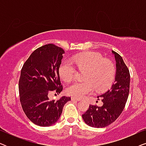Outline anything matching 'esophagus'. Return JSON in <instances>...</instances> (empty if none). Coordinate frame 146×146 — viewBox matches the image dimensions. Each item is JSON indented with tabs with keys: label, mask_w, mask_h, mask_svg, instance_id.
Segmentation results:
<instances>
[{
	"label": "esophagus",
	"mask_w": 146,
	"mask_h": 146,
	"mask_svg": "<svg viewBox=\"0 0 146 146\" xmlns=\"http://www.w3.org/2000/svg\"><path fill=\"white\" fill-rule=\"evenodd\" d=\"M71 100H77V101H80V100H81L80 99H79V98H75V97H72V98H71Z\"/></svg>",
	"instance_id": "34e87169"
}]
</instances>
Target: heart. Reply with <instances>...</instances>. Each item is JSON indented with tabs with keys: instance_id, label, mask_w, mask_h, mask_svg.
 I'll return each instance as SVG.
<instances>
[{
	"instance_id": "b5f03b06",
	"label": "heart",
	"mask_w": 146,
	"mask_h": 146,
	"mask_svg": "<svg viewBox=\"0 0 146 146\" xmlns=\"http://www.w3.org/2000/svg\"><path fill=\"white\" fill-rule=\"evenodd\" d=\"M78 68H86L84 82H75L66 90L68 94L76 98H82L92 93L106 90L112 84L115 77V64L112 61L103 58L97 53L86 52L72 57ZM76 69L72 62L65 60L59 67V75L64 81L70 82L74 76Z\"/></svg>"
}]
</instances>
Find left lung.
Instances as JSON below:
<instances>
[{
    "mask_svg": "<svg viewBox=\"0 0 146 146\" xmlns=\"http://www.w3.org/2000/svg\"><path fill=\"white\" fill-rule=\"evenodd\" d=\"M116 62L115 82L111 89L98 96L103 102L102 106L90 105L89 108L82 114L85 123L91 127H104L113 123L122 112L126 104L129 91L130 75L122 58L114 51Z\"/></svg>",
    "mask_w": 146,
    "mask_h": 146,
    "instance_id": "8db88e82",
    "label": "left lung"
}]
</instances>
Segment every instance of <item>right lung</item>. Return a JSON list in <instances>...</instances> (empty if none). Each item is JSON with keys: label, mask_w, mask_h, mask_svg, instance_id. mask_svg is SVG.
<instances>
[{"label": "right lung", "mask_w": 146, "mask_h": 146, "mask_svg": "<svg viewBox=\"0 0 146 146\" xmlns=\"http://www.w3.org/2000/svg\"><path fill=\"white\" fill-rule=\"evenodd\" d=\"M64 50L52 44L35 50L22 68L19 79L20 101L24 112L35 124L46 127L60 118L64 106L71 100L62 96L50 100L49 95L62 91L59 76Z\"/></svg>", "instance_id": "add662e5"}]
</instances>
